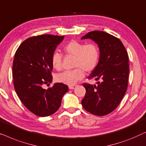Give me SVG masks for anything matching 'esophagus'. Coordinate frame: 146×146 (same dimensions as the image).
<instances>
[{
  "label": "esophagus",
  "instance_id": "obj_1",
  "mask_svg": "<svg viewBox=\"0 0 146 146\" xmlns=\"http://www.w3.org/2000/svg\"><path fill=\"white\" fill-rule=\"evenodd\" d=\"M77 85H71V86H69V89H75L76 87H77Z\"/></svg>",
  "mask_w": 146,
  "mask_h": 146
}]
</instances>
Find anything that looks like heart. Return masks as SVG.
<instances>
[{"mask_svg":"<svg viewBox=\"0 0 146 146\" xmlns=\"http://www.w3.org/2000/svg\"><path fill=\"white\" fill-rule=\"evenodd\" d=\"M67 55H73V70L66 71L57 74L55 81L67 85H73L84 77V71L90 73L96 69L100 57L98 46L94 43H85L77 40H71L63 48ZM52 64L54 69L60 70L62 67L63 55L59 52H54L52 55Z\"/></svg>","mask_w":146,"mask_h":146,"instance_id":"obj_1","label":"heart"}]
</instances>
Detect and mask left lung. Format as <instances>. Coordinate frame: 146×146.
Wrapping results in <instances>:
<instances>
[{"label":"left lung","instance_id":"obj_1","mask_svg":"<svg viewBox=\"0 0 146 146\" xmlns=\"http://www.w3.org/2000/svg\"><path fill=\"white\" fill-rule=\"evenodd\" d=\"M91 39L100 50L99 61L88 79L98 85L84 83L86 89L81 103L83 108L96 116L110 114L119 105L128 85L129 63L126 48L118 38L102 31L89 32L81 39Z\"/></svg>","mask_w":146,"mask_h":146}]
</instances>
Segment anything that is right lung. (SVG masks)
Returning a JSON list of instances; mask_svg holds the SVG:
<instances>
[{"label": "right lung", "mask_w": 146, "mask_h": 146, "mask_svg": "<svg viewBox=\"0 0 146 146\" xmlns=\"http://www.w3.org/2000/svg\"><path fill=\"white\" fill-rule=\"evenodd\" d=\"M64 36L43 34L24 41L16 50L12 65L14 87L26 108L38 116L54 114L69 88L55 83L52 87L42 86L52 81V55Z\"/></svg>", "instance_id": "right-lung-1"}]
</instances>
